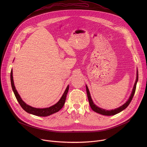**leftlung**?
Returning <instances> with one entry per match:
<instances>
[{
	"label": "left lung",
	"mask_w": 147,
	"mask_h": 147,
	"mask_svg": "<svg viewBox=\"0 0 147 147\" xmlns=\"http://www.w3.org/2000/svg\"><path fill=\"white\" fill-rule=\"evenodd\" d=\"M138 81V70L137 69L136 81H135V84H134V87H133L131 94L129 98L128 99V100L126 101V102L123 105L121 106L120 107H119L118 108H116L115 109H112V110H106V109H102V108H101V107L97 106V105H96L94 104V102H93V100H92V99L91 98L90 94L89 89L88 88V86L86 85V90L88 98V101H89V105H90V107L96 113H97L103 115H107V116L114 115H115V114L121 112L122 111L125 110L126 107L129 105V103L131 102V100H132V98H133V97L134 96L135 90H136V84H137Z\"/></svg>",
	"instance_id": "8db88e82"
}]
</instances>
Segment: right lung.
Masks as SVG:
<instances>
[{"label":"right lung","instance_id":"obj_1","mask_svg":"<svg viewBox=\"0 0 147 147\" xmlns=\"http://www.w3.org/2000/svg\"><path fill=\"white\" fill-rule=\"evenodd\" d=\"M11 86L12 90L13 91V93L15 95V97L19 102V104L20 105L21 107L27 113L37 115V116H40V117H47L49 115H50L53 114H54L58 111H59L64 105L67 94L68 92L69 89V85L67 86L64 92L63 93L62 96L61 97V99L59 100V101L49 107H46V108H36L33 107L30 105H27L22 99H21L20 96L18 93L17 90L16 89V88L14 85V82H13V71L12 69H11Z\"/></svg>","mask_w":147,"mask_h":147}]
</instances>
